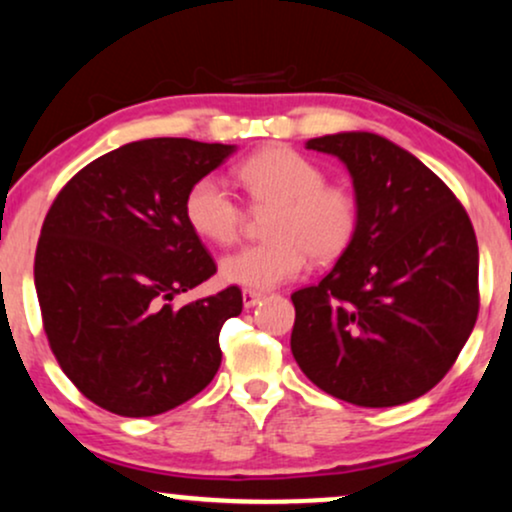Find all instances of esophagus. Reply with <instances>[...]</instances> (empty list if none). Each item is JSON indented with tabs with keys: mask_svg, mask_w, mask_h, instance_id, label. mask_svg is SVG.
Returning a JSON list of instances; mask_svg holds the SVG:
<instances>
[{
	"mask_svg": "<svg viewBox=\"0 0 512 512\" xmlns=\"http://www.w3.org/2000/svg\"><path fill=\"white\" fill-rule=\"evenodd\" d=\"M260 300H262V293L250 291V288H248V291H243V305L245 307H255L257 303H260Z\"/></svg>",
	"mask_w": 512,
	"mask_h": 512,
	"instance_id": "34e87169",
	"label": "esophagus"
}]
</instances>
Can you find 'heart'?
<instances>
[{"mask_svg": "<svg viewBox=\"0 0 512 512\" xmlns=\"http://www.w3.org/2000/svg\"><path fill=\"white\" fill-rule=\"evenodd\" d=\"M238 183L255 212L272 214L264 224L267 243L243 248L221 260L226 283L267 291L291 281L305 269L307 257L317 264L336 262L357 233V200L350 190L326 183L315 162L288 147H269L240 162ZM188 226L212 245L236 243L245 212L214 176L195 181L183 202Z\"/></svg>", "mask_w": 512, "mask_h": 512, "instance_id": "obj_1", "label": "heart"}]
</instances>
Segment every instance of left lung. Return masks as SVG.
Here are the masks:
<instances>
[{
    "label": "left lung",
    "mask_w": 512,
    "mask_h": 512,
    "mask_svg": "<svg viewBox=\"0 0 512 512\" xmlns=\"http://www.w3.org/2000/svg\"><path fill=\"white\" fill-rule=\"evenodd\" d=\"M348 166L357 233L336 267L291 295L305 377L360 408L420 398L446 377L479 312V250L453 190L374 133L307 140Z\"/></svg>",
    "instance_id": "8db88e82"
}]
</instances>
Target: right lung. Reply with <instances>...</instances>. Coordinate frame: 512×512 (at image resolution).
<instances>
[{
  "label": "right lung",
  "instance_id": "obj_1",
  "mask_svg": "<svg viewBox=\"0 0 512 512\" xmlns=\"http://www.w3.org/2000/svg\"><path fill=\"white\" fill-rule=\"evenodd\" d=\"M233 145L150 138L97 157L59 190L35 250L42 326L59 367L100 408L152 417L197 396L243 293L174 307L217 274L183 202Z\"/></svg>",
  "mask_w": 512,
  "mask_h": 512
}]
</instances>
